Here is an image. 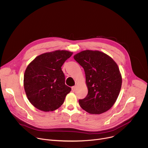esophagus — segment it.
<instances>
[{"label":"esophagus","instance_id":"obj_1","mask_svg":"<svg viewBox=\"0 0 148 148\" xmlns=\"http://www.w3.org/2000/svg\"><path fill=\"white\" fill-rule=\"evenodd\" d=\"M71 89H72V91H75V89H76V87L75 86H73L71 87Z\"/></svg>","mask_w":148,"mask_h":148}]
</instances>
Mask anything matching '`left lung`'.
<instances>
[{
  "label": "left lung",
  "mask_w": 148,
  "mask_h": 148,
  "mask_svg": "<svg viewBox=\"0 0 148 148\" xmlns=\"http://www.w3.org/2000/svg\"><path fill=\"white\" fill-rule=\"evenodd\" d=\"M85 71L88 94L79 99L80 107L91 114L108 111L116 102L122 86V76L116 63L99 51L84 50L74 56Z\"/></svg>",
  "instance_id": "obj_1"
}]
</instances>
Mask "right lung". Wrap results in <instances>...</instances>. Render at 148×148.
Returning <instances> with one entry per match:
<instances>
[{
    "instance_id": "obj_1",
    "label": "right lung",
    "mask_w": 148,
    "mask_h": 148,
    "mask_svg": "<svg viewBox=\"0 0 148 148\" xmlns=\"http://www.w3.org/2000/svg\"><path fill=\"white\" fill-rule=\"evenodd\" d=\"M73 54L66 50H56L36 57L27 67L24 88L30 102L37 109L53 111L61 106L71 88L65 84L61 70Z\"/></svg>"
}]
</instances>
